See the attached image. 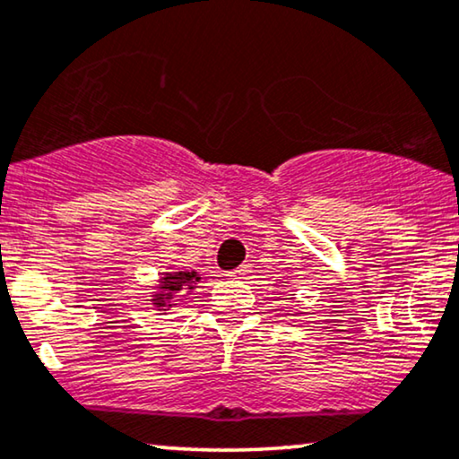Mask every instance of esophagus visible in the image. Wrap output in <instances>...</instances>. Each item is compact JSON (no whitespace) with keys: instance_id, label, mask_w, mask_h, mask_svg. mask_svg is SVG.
Returning a JSON list of instances; mask_svg holds the SVG:
<instances>
[{"instance_id":"obj_1","label":"esophagus","mask_w":459,"mask_h":459,"mask_svg":"<svg viewBox=\"0 0 459 459\" xmlns=\"http://www.w3.org/2000/svg\"><path fill=\"white\" fill-rule=\"evenodd\" d=\"M247 273H249V266H247V264H241L239 268H235V271H230L229 274H226V277H230V279H243Z\"/></svg>"}]
</instances>
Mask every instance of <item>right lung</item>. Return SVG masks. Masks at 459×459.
Instances as JSON below:
<instances>
[{"label":"right lung","mask_w":459,"mask_h":459,"mask_svg":"<svg viewBox=\"0 0 459 459\" xmlns=\"http://www.w3.org/2000/svg\"><path fill=\"white\" fill-rule=\"evenodd\" d=\"M201 277L195 271H176L166 273L157 283V291L152 293V307L157 310H169L174 307V300L180 296H186V291H193L195 283Z\"/></svg>","instance_id":"1"}]
</instances>
